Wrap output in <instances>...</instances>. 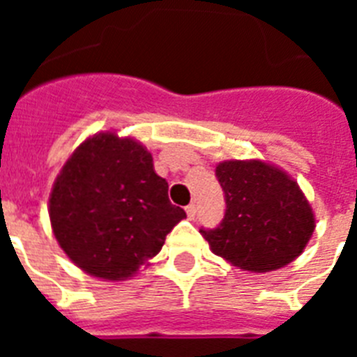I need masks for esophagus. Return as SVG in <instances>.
<instances>
[{
	"instance_id": "esophagus-1",
	"label": "esophagus",
	"mask_w": 357,
	"mask_h": 357,
	"mask_svg": "<svg viewBox=\"0 0 357 357\" xmlns=\"http://www.w3.org/2000/svg\"><path fill=\"white\" fill-rule=\"evenodd\" d=\"M185 213H188L189 220H195V218H197V206H195V204H189V206L185 207Z\"/></svg>"
}]
</instances>
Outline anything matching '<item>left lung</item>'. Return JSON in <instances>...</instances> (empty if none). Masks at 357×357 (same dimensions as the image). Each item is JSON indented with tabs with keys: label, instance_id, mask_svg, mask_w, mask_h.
Wrapping results in <instances>:
<instances>
[{
	"label": "left lung",
	"instance_id": "left-lung-1",
	"mask_svg": "<svg viewBox=\"0 0 357 357\" xmlns=\"http://www.w3.org/2000/svg\"><path fill=\"white\" fill-rule=\"evenodd\" d=\"M216 176L225 216L216 229H200L214 254L241 270L266 273L304 252L314 214L288 173L263 160H225Z\"/></svg>",
	"mask_w": 357,
	"mask_h": 357
}]
</instances>
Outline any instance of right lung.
Returning a JSON list of instances; mask_svg holds the SVG:
<instances>
[{
  "instance_id": "obj_1",
  "label": "right lung",
  "mask_w": 357,
  "mask_h": 357,
  "mask_svg": "<svg viewBox=\"0 0 357 357\" xmlns=\"http://www.w3.org/2000/svg\"><path fill=\"white\" fill-rule=\"evenodd\" d=\"M184 218L150 151L114 132L93 135L73 151L50 195L61 248L85 273L105 280L134 275Z\"/></svg>"
}]
</instances>
